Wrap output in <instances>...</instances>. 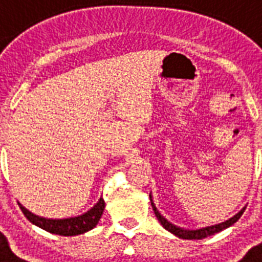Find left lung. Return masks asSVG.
Instances as JSON below:
<instances>
[{
	"label": "left lung",
	"instance_id": "obj_1",
	"mask_svg": "<svg viewBox=\"0 0 262 262\" xmlns=\"http://www.w3.org/2000/svg\"><path fill=\"white\" fill-rule=\"evenodd\" d=\"M150 197V195H149ZM150 204H151V208H153V210H155V214L156 217L158 219V221L161 223V225L164 226L165 229L169 230L170 233H173L174 236L180 237V238H184V239H202L205 238V237H209L212 236V234H216V233L221 232V230L226 229V228H229L230 225H233V224L236 223L237 220L239 219V217L243 216L244 210H245V208L244 209L239 210L238 213H237L236 216H233L232 219L226 220L225 223H221V224H217V225H212V226H206V228H202V229H195V230H186V229H181V228H179V226L173 225V224H170L166 219H164V217L158 213L157 208L155 206V204H153V200H151L150 197Z\"/></svg>",
	"mask_w": 262,
	"mask_h": 262
}]
</instances>
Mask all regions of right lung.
Segmentation results:
<instances>
[{
    "instance_id": "add662e5",
    "label": "right lung",
    "mask_w": 262,
    "mask_h": 262,
    "mask_svg": "<svg viewBox=\"0 0 262 262\" xmlns=\"http://www.w3.org/2000/svg\"><path fill=\"white\" fill-rule=\"evenodd\" d=\"M18 205L30 223L39 226V228H42L46 232L60 234V236H77V234H82V233L88 232V230L93 229L94 226L97 225L98 220L101 219L102 212H104L105 201L104 199H100L97 204L92 209L88 210L85 214H82V216L63 220H49L43 219V217H38L30 213L29 210H26L21 204H18Z\"/></svg>"
}]
</instances>
